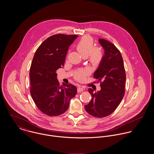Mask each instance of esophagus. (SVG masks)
Segmentation results:
<instances>
[{"label":"esophagus","instance_id":"obj_1","mask_svg":"<svg viewBox=\"0 0 154 154\" xmlns=\"http://www.w3.org/2000/svg\"><path fill=\"white\" fill-rule=\"evenodd\" d=\"M78 92H82V91H83L84 90H85V88H82V87H79L78 88Z\"/></svg>","mask_w":154,"mask_h":154}]
</instances>
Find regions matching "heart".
<instances>
[{
    "label": "heart",
    "instance_id": "obj_1",
    "mask_svg": "<svg viewBox=\"0 0 154 154\" xmlns=\"http://www.w3.org/2000/svg\"><path fill=\"white\" fill-rule=\"evenodd\" d=\"M76 49L82 57H87L91 63L94 66H97L103 59V52L99 48H94V42L92 38L88 36L84 37L76 44ZM88 74V70L83 69L79 70L75 75V78L82 81L85 76Z\"/></svg>",
    "mask_w": 154,
    "mask_h": 154
}]
</instances>
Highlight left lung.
<instances>
[{
	"label": "left lung",
	"mask_w": 154,
	"mask_h": 154,
	"mask_svg": "<svg viewBox=\"0 0 154 154\" xmlns=\"http://www.w3.org/2000/svg\"><path fill=\"white\" fill-rule=\"evenodd\" d=\"M98 42L104 53L94 77L102 81L101 89L94 92L92 88L88 89L92 99L85 106V109L90 115L101 118L111 114L122 101L125 95L126 72L122 56L117 47L104 39H98Z\"/></svg>",
	"instance_id": "left-lung-1"
}]
</instances>
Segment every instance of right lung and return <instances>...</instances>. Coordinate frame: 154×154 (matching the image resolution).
<instances>
[{"label": "right lung", "instance_id": "obj_1", "mask_svg": "<svg viewBox=\"0 0 154 154\" xmlns=\"http://www.w3.org/2000/svg\"><path fill=\"white\" fill-rule=\"evenodd\" d=\"M78 36L56 34L47 38L36 50L29 72L31 95L42 112L50 116L64 113L77 92L76 86L60 85L56 70L64 66L69 46Z\"/></svg>", "mask_w": 154, "mask_h": 154}]
</instances>
